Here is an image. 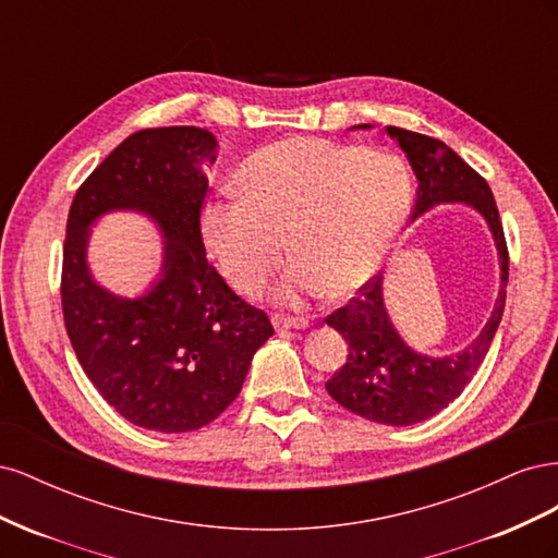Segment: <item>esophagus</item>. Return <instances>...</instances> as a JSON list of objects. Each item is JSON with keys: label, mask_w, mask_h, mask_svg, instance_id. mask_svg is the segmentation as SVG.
I'll return each instance as SVG.
<instances>
[{"label": "esophagus", "mask_w": 558, "mask_h": 558, "mask_svg": "<svg viewBox=\"0 0 558 558\" xmlns=\"http://www.w3.org/2000/svg\"><path fill=\"white\" fill-rule=\"evenodd\" d=\"M275 328L277 330H305L310 328V320L307 318H286V316H275Z\"/></svg>", "instance_id": "obj_1"}]
</instances>
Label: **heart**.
Listing matches in <instances>:
<instances>
[{"mask_svg": "<svg viewBox=\"0 0 558 558\" xmlns=\"http://www.w3.org/2000/svg\"><path fill=\"white\" fill-rule=\"evenodd\" d=\"M242 195L211 199L202 232L221 272L238 289L260 283L283 253L298 260L277 283V300L347 298L373 281L408 223L412 177L386 150L291 137L253 154L240 172Z\"/></svg>", "mask_w": 558, "mask_h": 558, "instance_id": "b5f03b06", "label": "heart"}]
</instances>
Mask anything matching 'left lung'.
<instances>
[{
    "label": "left lung",
    "instance_id": "obj_1",
    "mask_svg": "<svg viewBox=\"0 0 558 558\" xmlns=\"http://www.w3.org/2000/svg\"><path fill=\"white\" fill-rule=\"evenodd\" d=\"M369 128L373 125L363 123L351 130ZM386 132L408 156L418 181L414 221L440 205H465L475 209L492 232L500 263V289L492 316L475 340L447 356H428L402 340L386 310L384 277L367 283L363 298H353L347 307L326 318V324L340 332L349 344L347 363L326 384L330 398L363 418L400 428L421 424L442 412L451 400L463 393L472 375L484 363L505 310L510 258L488 183L445 142L393 125H388Z\"/></svg>",
    "mask_w": 558,
    "mask_h": 558
}]
</instances>
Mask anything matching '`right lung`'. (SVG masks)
Wrapping results in <instances>:
<instances>
[{
	"instance_id": "obj_1",
	"label": "right lung",
	"mask_w": 558,
	"mask_h": 558,
	"mask_svg": "<svg viewBox=\"0 0 558 558\" xmlns=\"http://www.w3.org/2000/svg\"><path fill=\"white\" fill-rule=\"evenodd\" d=\"M218 158L209 130L193 125L134 132L81 185L62 258V312L76 359L93 386L130 424L189 433L240 396L256 353L275 335L209 265L199 209ZM146 215L163 240L147 291L118 296L87 265L89 232L107 213Z\"/></svg>"
}]
</instances>
